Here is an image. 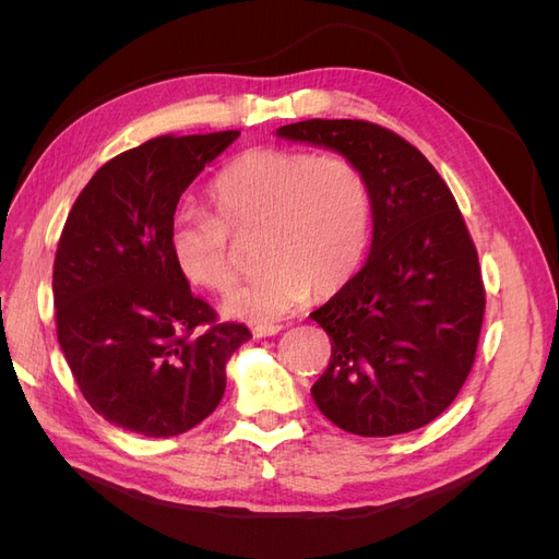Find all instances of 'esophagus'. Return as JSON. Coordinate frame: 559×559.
<instances>
[{"mask_svg":"<svg viewBox=\"0 0 559 559\" xmlns=\"http://www.w3.org/2000/svg\"><path fill=\"white\" fill-rule=\"evenodd\" d=\"M282 329H284L282 324H257V326H253V335L270 337V335H277Z\"/></svg>","mask_w":559,"mask_h":559,"instance_id":"1","label":"esophagus"}]
</instances>
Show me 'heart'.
Here are the masks:
<instances>
[{
  "instance_id": "b5f03b06",
  "label": "heart",
  "mask_w": 559,
  "mask_h": 559,
  "mask_svg": "<svg viewBox=\"0 0 559 559\" xmlns=\"http://www.w3.org/2000/svg\"><path fill=\"white\" fill-rule=\"evenodd\" d=\"M214 217L181 210L170 253L186 282L226 292L235 280L231 235L261 230L265 267L224 300L233 319L270 321L300 306L310 289L326 296L352 280L364 259L370 198L359 167L337 154L259 148L228 163L210 183Z\"/></svg>"
}]
</instances>
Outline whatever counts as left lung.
Here are the masks:
<instances>
[{
  "label": "left lung",
  "mask_w": 559,
  "mask_h": 559,
  "mask_svg": "<svg viewBox=\"0 0 559 559\" xmlns=\"http://www.w3.org/2000/svg\"><path fill=\"white\" fill-rule=\"evenodd\" d=\"M275 134L357 165L373 214L364 267L310 314L331 337L317 408L366 438L429 425L471 373L485 312L478 251L448 183L413 144L368 121L312 118Z\"/></svg>",
  "instance_id": "obj_1"
}]
</instances>
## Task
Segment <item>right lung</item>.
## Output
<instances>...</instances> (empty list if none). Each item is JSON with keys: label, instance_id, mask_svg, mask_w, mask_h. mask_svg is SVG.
Here are the masks:
<instances>
[{"label": "right lung", "instance_id": "obj_1", "mask_svg": "<svg viewBox=\"0 0 559 559\" xmlns=\"http://www.w3.org/2000/svg\"><path fill=\"white\" fill-rule=\"evenodd\" d=\"M238 130L148 140L93 175L67 216L56 265L58 343L91 408L148 438L179 436L224 396L251 333L216 324L170 253L177 202Z\"/></svg>", "mask_w": 559, "mask_h": 559}]
</instances>
